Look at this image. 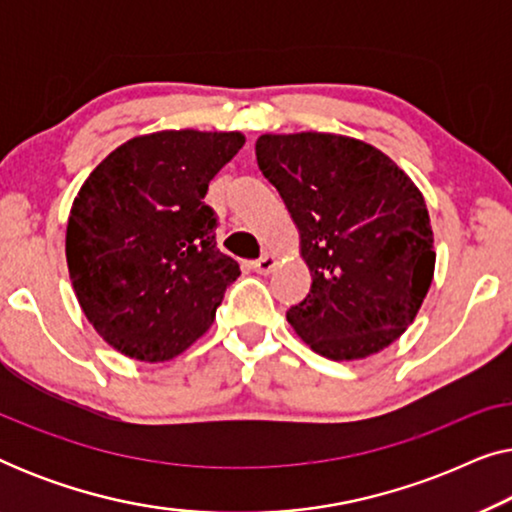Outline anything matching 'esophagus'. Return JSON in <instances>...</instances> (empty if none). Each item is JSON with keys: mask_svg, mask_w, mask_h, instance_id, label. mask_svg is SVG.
Masks as SVG:
<instances>
[{"mask_svg": "<svg viewBox=\"0 0 512 512\" xmlns=\"http://www.w3.org/2000/svg\"><path fill=\"white\" fill-rule=\"evenodd\" d=\"M277 265V258L270 256V254H263L258 261H254V270L258 272V275H270L272 270H275Z\"/></svg>", "mask_w": 512, "mask_h": 512, "instance_id": "34e87169", "label": "esophagus"}]
</instances>
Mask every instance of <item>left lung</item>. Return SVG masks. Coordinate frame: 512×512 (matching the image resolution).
Returning <instances> with one entry per match:
<instances>
[{
  "mask_svg": "<svg viewBox=\"0 0 512 512\" xmlns=\"http://www.w3.org/2000/svg\"><path fill=\"white\" fill-rule=\"evenodd\" d=\"M256 160L312 272L310 293L286 312L300 338L333 361L401 338L436 268L429 212L408 174L375 146L328 132L261 135Z\"/></svg>",
  "mask_w": 512,
  "mask_h": 512,
  "instance_id": "1",
  "label": "left lung"
}]
</instances>
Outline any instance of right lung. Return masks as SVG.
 Masks as SVG:
<instances>
[{
	"label": "right lung",
	"instance_id": "1",
	"mask_svg": "<svg viewBox=\"0 0 512 512\" xmlns=\"http://www.w3.org/2000/svg\"><path fill=\"white\" fill-rule=\"evenodd\" d=\"M242 144L240 132H153L83 181L67 223L69 279L95 331L130 359L186 352L240 277L216 247L219 219L205 195Z\"/></svg>",
	"mask_w": 512,
	"mask_h": 512
}]
</instances>
